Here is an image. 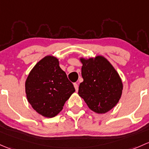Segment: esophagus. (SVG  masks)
I'll list each match as a JSON object with an SVG mask.
<instances>
[{
  "mask_svg": "<svg viewBox=\"0 0 149 149\" xmlns=\"http://www.w3.org/2000/svg\"><path fill=\"white\" fill-rule=\"evenodd\" d=\"M74 88H75V90H76V91H77L78 90V85L77 83H74Z\"/></svg>",
  "mask_w": 149,
  "mask_h": 149,
  "instance_id": "34e87169",
  "label": "esophagus"
}]
</instances>
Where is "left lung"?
Instances as JSON below:
<instances>
[{
  "mask_svg": "<svg viewBox=\"0 0 149 149\" xmlns=\"http://www.w3.org/2000/svg\"><path fill=\"white\" fill-rule=\"evenodd\" d=\"M80 60L84 80L79 84L78 94L90 110L97 113H107L116 106L122 95L119 74L102 56Z\"/></svg>",
  "mask_w": 149,
  "mask_h": 149,
  "instance_id": "left-lung-1",
  "label": "left lung"
}]
</instances>
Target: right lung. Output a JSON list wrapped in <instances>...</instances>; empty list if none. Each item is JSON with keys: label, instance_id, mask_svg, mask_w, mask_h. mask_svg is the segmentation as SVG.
Instances as JSON below:
<instances>
[{"label": "right lung", "instance_id": "1", "mask_svg": "<svg viewBox=\"0 0 149 149\" xmlns=\"http://www.w3.org/2000/svg\"><path fill=\"white\" fill-rule=\"evenodd\" d=\"M27 100L38 113L56 116L75 91L73 84L59 65L56 57L47 56L39 61L26 81Z\"/></svg>", "mask_w": 149, "mask_h": 149}]
</instances>
